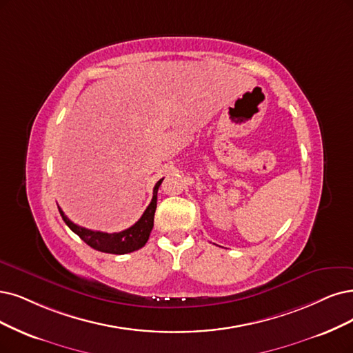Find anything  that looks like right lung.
Listing matches in <instances>:
<instances>
[{
	"mask_svg": "<svg viewBox=\"0 0 353 353\" xmlns=\"http://www.w3.org/2000/svg\"><path fill=\"white\" fill-rule=\"evenodd\" d=\"M161 180H159L154 186L152 192V199L145 212L137 221V223L121 232H103V231H93L84 227H80L74 224L68 216L63 214V211L58 206L59 214L62 219L67 224L78 237H80L84 243H87L90 247H93L94 250L103 252V253H110V254H126L130 252L139 250L141 247L145 245V243L150 239L151 230L154 227V214L157 208V192L161 185Z\"/></svg>",
	"mask_w": 353,
	"mask_h": 353,
	"instance_id": "obj_1",
	"label": "right lung"
}]
</instances>
